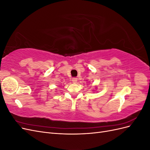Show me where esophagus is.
Segmentation results:
<instances>
[{
  "instance_id": "1",
  "label": "esophagus",
  "mask_w": 150,
  "mask_h": 150,
  "mask_svg": "<svg viewBox=\"0 0 150 150\" xmlns=\"http://www.w3.org/2000/svg\"><path fill=\"white\" fill-rule=\"evenodd\" d=\"M72 82H73V83H76L77 81H78V78H74L72 79Z\"/></svg>"
}]
</instances>
